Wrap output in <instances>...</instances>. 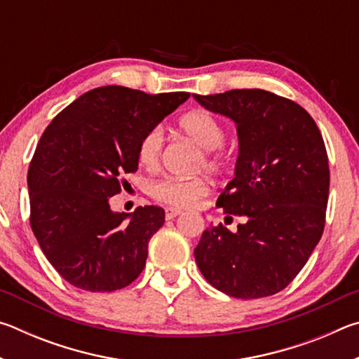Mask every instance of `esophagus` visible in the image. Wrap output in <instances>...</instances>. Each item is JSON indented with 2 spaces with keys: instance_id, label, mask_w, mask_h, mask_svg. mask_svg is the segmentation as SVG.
Masks as SVG:
<instances>
[{
  "instance_id": "1",
  "label": "esophagus",
  "mask_w": 359,
  "mask_h": 359,
  "mask_svg": "<svg viewBox=\"0 0 359 359\" xmlns=\"http://www.w3.org/2000/svg\"><path fill=\"white\" fill-rule=\"evenodd\" d=\"M182 214L180 209H174V208H168L166 209V220H172V218H175L177 215Z\"/></svg>"
}]
</instances>
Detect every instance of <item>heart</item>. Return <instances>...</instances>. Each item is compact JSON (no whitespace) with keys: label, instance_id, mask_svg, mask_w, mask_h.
I'll return each mask as SVG.
<instances>
[{"label":"heart","instance_id":"1","mask_svg":"<svg viewBox=\"0 0 359 359\" xmlns=\"http://www.w3.org/2000/svg\"><path fill=\"white\" fill-rule=\"evenodd\" d=\"M179 128L203 149L199 168H205L210 172H220L224 168V155L220 149L224 141L222 121L208 111H191L182 115ZM163 149H165V131L161 126H154L139 142L137 158L141 165L149 169L156 168L160 165ZM208 182L201 177H165L151 184L150 194L158 203L172 208H190L203 194L208 193Z\"/></svg>","mask_w":359,"mask_h":359}]
</instances>
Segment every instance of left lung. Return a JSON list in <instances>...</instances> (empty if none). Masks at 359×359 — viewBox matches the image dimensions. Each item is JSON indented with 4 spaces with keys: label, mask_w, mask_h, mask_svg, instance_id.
<instances>
[{
    "label": "left lung",
    "mask_w": 359,
    "mask_h": 359,
    "mask_svg": "<svg viewBox=\"0 0 359 359\" xmlns=\"http://www.w3.org/2000/svg\"><path fill=\"white\" fill-rule=\"evenodd\" d=\"M238 125L236 175L218 196L245 217L238 233L217 224L194 248L212 287L241 299L276 294L293 282L323 234L330 165L323 136L297 102L259 88L194 95Z\"/></svg>",
    "instance_id": "8db88e82"
}]
</instances>
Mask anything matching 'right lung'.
Returning <instances> with one entry per match:
<instances>
[{
    "mask_svg": "<svg viewBox=\"0 0 359 359\" xmlns=\"http://www.w3.org/2000/svg\"><path fill=\"white\" fill-rule=\"evenodd\" d=\"M188 96L106 85L79 96L42 133L28 169L29 224L66 282L106 293L142 272L165 210L114 214L109 198L121 191L125 174L137 171L142 136Z\"/></svg>",
    "mask_w": 359,
    "mask_h": 359,
    "instance_id": "right-lung-1",
    "label": "right lung"
}]
</instances>
